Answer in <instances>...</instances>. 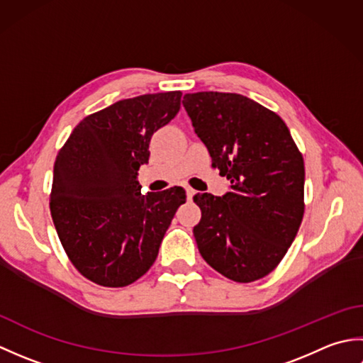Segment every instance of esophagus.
<instances>
[{
    "label": "esophagus",
    "instance_id": "esophagus-1",
    "mask_svg": "<svg viewBox=\"0 0 363 363\" xmlns=\"http://www.w3.org/2000/svg\"><path fill=\"white\" fill-rule=\"evenodd\" d=\"M195 195H196V191H195L194 189L189 187V189H187V198H189V199H194Z\"/></svg>",
    "mask_w": 363,
    "mask_h": 363
}]
</instances>
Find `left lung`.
<instances>
[{
    "mask_svg": "<svg viewBox=\"0 0 363 363\" xmlns=\"http://www.w3.org/2000/svg\"><path fill=\"white\" fill-rule=\"evenodd\" d=\"M184 107L230 182L223 196L198 194V250L235 282L272 273L296 237L304 215V160L279 115L238 94L198 91Z\"/></svg>",
    "mask_w": 363,
    "mask_h": 363,
    "instance_id": "obj_1",
    "label": "left lung"
}]
</instances>
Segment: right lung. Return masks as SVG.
Returning <instances> with one entry per match:
<instances>
[{
    "mask_svg": "<svg viewBox=\"0 0 363 363\" xmlns=\"http://www.w3.org/2000/svg\"><path fill=\"white\" fill-rule=\"evenodd\" d=\"M181 91L121 99L84 118L54 162L51 217L76 269L104 287H125L156 260L186 190L142 194L138 168L150 142L181 109Z\"/></svg>",
    "mask_w": 363,
    "mask_h": 363,
    "instance_id": "1",
    "label": "right lung"
}]
</instances>
